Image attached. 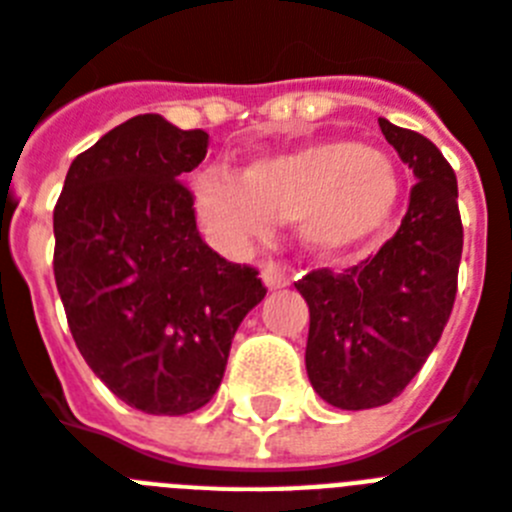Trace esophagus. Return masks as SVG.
Masks as SVG:
<instances>
[{
  "instance_id": "1",
  "label": "esophagus",
  "mask_w": 512,
  "mask_h": 512,
  "mask_svg": "<svg viewBox=\"0 0 512 512\" xmlns=\"http://www.w3.org/2000/svg\"><path fill=\"white\" fill-rule=\"evenodd\" d=\"M260 276H263V283L268 291H276V289H283V286H289V276H286V273H283L276 263H265Z\"/></svg>"
}]
</instances>
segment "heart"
Returning <instances> with one entry per match:
<instances>
[{
	"label": "heart",
	"instance_id": "1",
	"mask_svg": "<svg viewBox=\"0 0 512 512\" xmlns=\"http://www.w3.org/2000/svg\"><path fill=\"white\" fill-rule=\"evenodd\" d=\"M192 197L200 221L223 247L263 239L273 221H296L312 255L341 260L388 229L401 176L375 145L312 140L257 158L242 176L203 171L192 182Z\"/></svg>",
	"mask_w": 512,
	"mask_h": 512
}]
</instances>
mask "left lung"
Returning a JSON list of instances; mask_svg holds the SVG:
<instances>
[{
  "mask_svg": "<svg viewBox=\"0 0 512 512\" xmlns=\"http://www.w3.org/2000/svg\"><path fill=\"white\" fill-rule=\"evenodd\" d=\"M380 130L416 179L401 229L341 276L315 270L296 283L309 307V382L343 411L385 406L414 380L448 325L461 265L450 163L419 132L388 119H380Z\"/></svg>",
  "mask_w": 512,
  "mask_h": 512,
  "instance_id": "1",
  "label": "left lung"
}]
</instances>
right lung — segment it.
I'll use <instances>...</instances> for the list:
<instances>
[{
  "label": "right lung",
  "mask_w": 512,
  "mask_h": 512,
  "mask_svg": "<svg viewBox=\"0 0 512 512\" xmlns=\"http://www.w3.org/2000/svg\"><path fill=\"white\" fill-rule=\"evenodd\" d=\"M208 143L161 114L127 119L72 161L54 208V278L77 349L111 393L153 416L203 409L236 328L265 299L255 268L200 239L179 184Z\"/></svg>",
  "instance_id": "obj_1"
}]
</instances>
